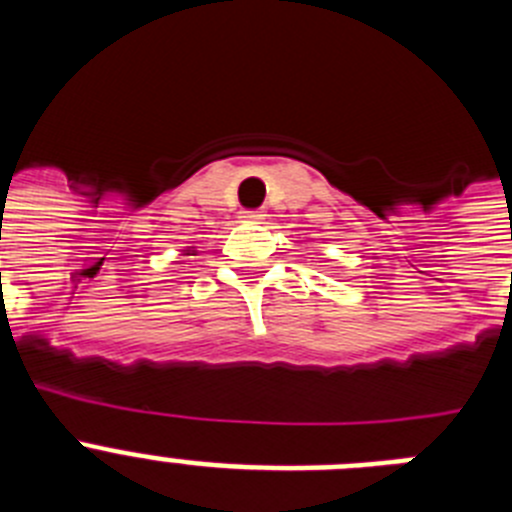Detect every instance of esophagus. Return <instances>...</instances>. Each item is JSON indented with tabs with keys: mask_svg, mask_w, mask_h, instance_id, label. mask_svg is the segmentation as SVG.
Segmentation results:
<instances>
[{
	"mask_svg": "<svg viewBox=\"0 0 512 512\" xmlns=\"http://www.w3.org/2000/svg\"><path fill=\"white\" fill-rule=\"evenodd\" d=\"M243 220H248V223H261V220H266V215L261 210H248L243 212Z\"/></svg>",
	"mask_w": 512,
	"mask_h": 512,
	"instance_id": "34e87169",
	"label": "esophagus"
}]
</instances>
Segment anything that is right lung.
<instances>
[{
  "label": "right lung",
  "mask_w": 512,
  "mask_h": 512,
  "mask_svg": "<svg viewBox=\"0 0 512 512\" xmlns=\"http://www.w3.org/2000/svg\"><path fill=\"white\" fill-rule=\"evenodd\" d=\"M194 253H197V251H194V246H189V248H184V256H194Z\"/></svg>",
  "instance_id": "right-lung-1"
}]
</instances>
